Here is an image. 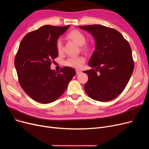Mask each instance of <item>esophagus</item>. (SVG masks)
I'll list each match as a JSON object with an SVG mask.
<instances>
[{
	"label": "esophagus",
	"mask_w": 149,
	"mask_h": 149,
	"mask_svg": "<svg viewBox=\"0 0 149 149\" xmlns=\"http://www.w3.org/2000/svg\"><path fill=\"white\" fill-rule=\"evenodd\" d=\"M81 72V70H78V69H77V70H76V74H80Z\"/></svg>",
	"instance_id": "34e87169"
}]
</instances>
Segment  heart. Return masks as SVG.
I'll return each mask as SVG.
<instances>
[{
	"label": "heart",
	"mask_w": 149,
	"mask_h": 149,
	"mask_svg": "<svg viewBox=\"0 0 149 149\" xmlns=\"http://www.w3.org/2000/svg\"><path fill=\"white\" fill-rule=\"evenodd\" d=\"M68 38L75 42L79 46H82V49L84 51L88 49V46L84 44L86 42V38L84 34L77 29L72 30L67 35ZM57 49L59 54H61L63 51V42L61 38H59L56 43ZM85 62V58L82 56L79 57H69L65 61V65L67 66L73 68L75 69H80L82 67L84 63Z\"/></svg>",
	"instance_id": "heart-1"
}]
</instances>
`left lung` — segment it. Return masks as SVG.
Returning a JSON list of instances; mask_svg holds the SVG:
<instances>
[{
	"instance_id": "8db88e82",
	"label": "left lung",
	"mask_w": 149,
	"mask_h": 149,
	"mask_svg": "<svg viewBox=\"0 0 149 149\" xmlns=\"http://www.w3.org/2000/svg\"><path fill=\"white\" fill-rule=\"evenodd\" d=\"M79 27L91 33L95 42V50L89 61L92 69L83 71L89 78L84 90L93 100H113L126 88L134 71L130 46L116 29L101 25Z\"/></svg>"
}]
</instances>
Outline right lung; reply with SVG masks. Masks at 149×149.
Returning <instances> with one entry per match:
<instances>
[{
  "label": "right lung",
  "instance_id": "add662e5",
  "mask_svg": "<svg viewBox=\"0 0 149 149\" xmlns=\"http://www.w3.org/2000/svg\"><path fill=\"white\" fill-rule=\"evenodd\" d=\"M70 25H45L27 34L22 40L14 60L22 88L38 103L48 104L58 98L76 74L74 69L61 68L60 72L51 69L58 56L57 41Z\"/></svg>",
  "mask_w": 149,
  "mask_h": 149
}]
</instances>
